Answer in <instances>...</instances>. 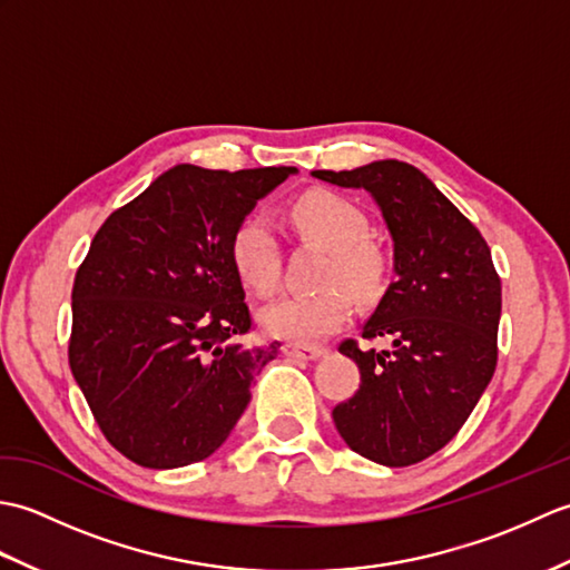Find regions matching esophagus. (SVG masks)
Listing matches in <instances>:
<instances>
[{
    "mask_svg": "<svg viewBox=\"0 0 570 570\" xmlns=\"http://www.w3.org/2000/svg\"><path fill=\"white\" fill-rule=\"evenodd\" d=\"M284 355L292 360H318L325 355V347L318 345H298V343H286Z\"/></svg>",
    "mask_w": 570,
    "mask_h": 570,
    "instance_id": "obj_1",
    "label": "esophagus"
}]
</instances>
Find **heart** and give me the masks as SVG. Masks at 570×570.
Wrapping results in <instances>:
<instances>
[{
	"instance_id": "heart-1",
	"label": "heart",
	"mask_w": 570,
	"mask_h": 570,
	"mask_svg": "<svg viewBox=\"0 0 570 570\" xmlns=\"http://www.w3.org/2000/svg\"><path fill=\"white\" fill-rule=\"evenodd\" d=\"M292 217L308 239L328 249L318 292L292 294L262 311L266 333L294 343H313L335 333L353 313V292L370 301L382 292L390 262L370 242L367 213L355 200L333 190H311L301 196ZM229 259L249 292L269 296L282 278V252L264 215H247L229 237Z\"/></svg>"
}]
</instances>
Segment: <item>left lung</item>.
<instances>
[{
  "label": "left lung",
  "instance_id": "obj_1",
  "mask_svg": "<svg viewBox=\"0 0 570 570\" xmlns=\"http://www.w3.org/2000/svg\"><path fill=\"white\" fill-rule=\"evenodd\" d=\"M367 190L394 242V274L362 337L341 343L360 390L333 409L343 441L386 468L421 463L453 439L498 365L502 284L478 227L411 164L384 159L353 171H313Z\"/></svg>",
  "mask_w": 570,
  "mask_h": 570
}]
</instances>
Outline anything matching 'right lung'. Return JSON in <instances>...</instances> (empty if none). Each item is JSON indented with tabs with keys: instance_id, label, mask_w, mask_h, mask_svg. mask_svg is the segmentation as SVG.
<instances>
[{
	"instance_id": "1",
	"label": "right lung",
	"mask_w": 570,
	"mask_h": 570,
	"mask_svg": "<svg viewBox=\"0 0 570 570\" xmlns=\"http://www.w3.org/2000/svg\"><path fill=\"white\" fill-rule=\"evenodd\" d=\"M292 174L178 164L95 235L72 284L68 360L105 439L131 463H198L245 414L278 343H242L252 318L229 237Z\"/></svg>"
}]
</instances>
